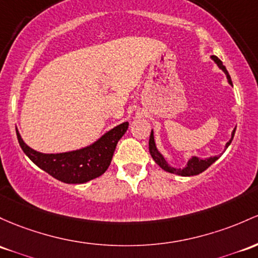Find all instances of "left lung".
<instances>
[{
  "label": "left lung",
  "mask_w": 258,
  "mask_h": 258,
  "mask_svg": "<svg viewBox=\"0 0 258 258\" xmlns=\"http://www.w3.org/2000/svg\"><path fill=\"white\" fill-rule=\"evenodd\" d=\"M212 60L216 62V63L218 64V67H219V69L225 73L226 78H228L229 84H231V86H233V82H231L230 76H229L228 71H226L225 66L223 64V62L220 61L219 58L217 57V56H212ZM235 130H236V128H234L233 134H231L230 141H229V142L225 144V148H228V147L230 146L231 141H233L234 135H235ZM149 153H151L152 158L154 159L155 163H157L158 165H159L160 168L163 169V170L171 172V174L180 175V176H194V175L201 174V172H203L206 170V169H208L209 166H211L212 164H213L214 161H216L218 158H219V157H217V155H216V157L206 158V159H202V158H198V157H192L191 159L187 161V165H186L185 168H182V169L172 168V166L169 165L168 161L164 159V157L161 155V153L157 149V146H155V142H154V135H153V130L151 132V137H149Z\"/></svg>",
  "instance_id": "8db88e82"
}]
</instances>
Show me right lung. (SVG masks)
<instances>
[{"label":"right lung","instance_id":"add662e5","mask_svg":"<svg viewBox=\"0 0 258 258\" xmlns=\"http://www.w3.org/2000/svg\"><path fill=\"white\" fill-rule=\"evenodd\" d=\"M127 128L128 122H123L86 148L57 154H45L34 151L24 143L18 130L17 138L25 155L51 176L66 183H84L106 171L111 163L116 144Z\"/></svg>","mask_w":258,"mask_h":258}]
</instances>
